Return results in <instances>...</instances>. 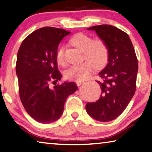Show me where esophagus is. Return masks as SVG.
Returning a JSON list of instances; mask_svg holds the SVG:
<instances>
[{
  "label": "esophagus",
  "instance_id": "1",
  "mask_svg": "<svg viewBox=\"0 0 152 152\" xmlns=\"http://www.w3.org/2000/svg\"><path fill=\"white\" fill-rule=\"evenodd\" d=\"M84 82H85V81L83 80H77L76 82V84L77 85V86H80L81 84H83Z\"/></svg>",
  "mask_w": 152,
  "mask_h": 152
}]
</instances>
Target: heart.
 <instances>
[{
    "label": "heart",
    "mask_w": 152,
    "mask_h": 152,
    "mask_svg": "<svg viewBox=\"0 0 152 152\" xmlns=\"http://www.w3.org/2000/svg\"><path fill=\"white\" fill-rule=\"evenodd\" d=\"M72 46L83 52L84 59L87 61L82 64L72 65L65 72V78L69 80H84L90 76L94 67L102 68L107 63L109 50L108 45L103 39H93L89 35L77 33L70 39ZM56 61L59 65L65 63L64 50L58 49L56 54Z\"/></svg>",
    "instance_id": "heart-1"
}]
</instances>
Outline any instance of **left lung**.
Listing matches in <instances>:
<instances>
[{
  "label": "left lung",
  "instance_id": "obj_1",
  "mask_svg": "<svg viewBox=\"0 0 152 152\" xmlns=\"http://www.w3.org/2000/svg\"><path fill=\"white\" fill-rule=\"evenodd\" d=\"M95 31L108 45V64L99 73L101 96L96 102L87 103L86 110L97 121H110L119 116L134 96L138 61L132 43L126 33L107 24L87 28Z\"/></svg>",
  "mask_w": 152,
  "mask_h": 152
}]
</instances>
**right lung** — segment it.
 <instances>
[{"instance_id":"1","label":"right lung","mask_w":152,"mask_h":152,"mask_svg":"<svg viewBox=\"0 0 152 152\" xmlns=\"http://www.w3.org/2000/svg\"><path fill=\"white\" fill-rule=\"evenodd\" d=\"M69 33L43 27L27 36L18 50L15 70L20 98L27 113L39 123L59 119L67 97L78 89L75 83L67 82L50 87V83L61 79L56 54L60 42Z\"/></svg>"}]
</instances>
